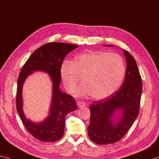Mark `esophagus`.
Returning <instances> with one entry per match:
<instances>
[{"instance_id":"34e87169","label":"esophagus","mask_w":159,"mask_h":159,"mask_svg":"<svg viewBox=\"0 0 159 159\" xmlns=\"http://www.w3.org/2000/svg\"><path fill=\"white\" fill-rule=\"evenodd\" d=\"M77 105L78 107H85L86 106V103L84 102L83 101H77Z\"/></svg>"}]
</instances>
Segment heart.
Segmentation results:
<instances>
[{"mask_svg": "<svg viewBox=\"0 0 159 159\" xmlns=\"http://www.w3.org/2000/svg\"><path fill=\"white\" fill-rule=\"evenodd\" d=\"M126 73L123 58L107 52H91L82 54L73 62L65 61L61 68L64 87L70 93L75 92L82 77L83 83L77 96H91L95 100L110 96L120 87Z\"/></svg>", "mask_w": 159, "mask_h": 159, "instance_id": "b5f03b06", "label": "heart"}]
</instances>
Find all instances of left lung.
<instances>
[{
	"label": "left lung",
	"mask_w": 159,
	"mask_h": 159,
	"mask_svg": "<svg viewBox=\"0 0 159 159\" xmlns=\"http://www.w3.org/2000/svg\"><path fill=\"white\" fill-rule=\"evenodd\" d=\"M124 53L127 66L125 80L120 89L107 98L93 102L89 107L88 135L96 144H113L121 140L139 115L143 91L142 78L135 58L126 50H124ZM116 111L121 112L117 122L113 120Z\"/></svg>",
	"instance_id": "obj_1"
}]
</instances>
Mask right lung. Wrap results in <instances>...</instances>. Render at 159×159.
Instances as JSON below:
<instances>
[{
  "instance_id": "add662e5",
  "label": "right lung",
  "mask_w": 159,
  "mask_h": 159,
  "mask_svg": "<svg viewBox=\"0 0 159 159\" xmlns=\"http://www.w3.org/2000/svg\"><path fill=\"white\" fill-rule=\"evenodd\" d=\"M77 47V44L62 43L44 44L30 55L21 70L16 89V110L26 129L38 140L47 143L59 140L64 134L66 116L77 110L75 98L61 92L59 84L61 80V68L64 58ZM35 71L48 73L53 84L50 114L40 123H34L29 120L23 111L22 87L25 80Z\"/></svg>"
}]
</instances>
